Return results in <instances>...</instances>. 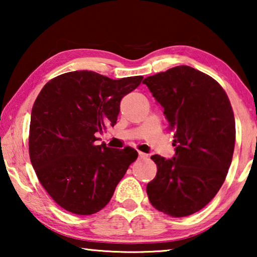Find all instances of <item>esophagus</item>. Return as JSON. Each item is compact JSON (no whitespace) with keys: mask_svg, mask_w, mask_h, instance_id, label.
<instances>
[{"mask_svg":"<svg viewBox=\"0 0 257 257\" xmlns=\"http://www.w3.org/2000/svg\"><path fill=\"white\" fill-rule=\"evenodd\" d=\"M138 158H139V159H146L147 155L144 154V153H142V152H139V153H138Z\"/></svg>","mask_w":257,"mask_h":257,"instance_id":"1","label":"esophagus"}]
</instances>
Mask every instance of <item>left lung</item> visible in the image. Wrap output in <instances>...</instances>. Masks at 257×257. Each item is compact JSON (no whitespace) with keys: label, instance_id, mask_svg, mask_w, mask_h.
I'll list each match as a JSON object with an SVG mask.
<instances>
[{"label":"left lung","instance_id":"left-lung-1","mask_svg":"<svg viewBox=\"0 0 257 257\" xmlns=\"http://www.w3.org/2000/svg\"><path fill=\"white\" fill-rule=\"evenodd\" d=\"M164 108L176 156L153 155L158 172L147 184L152 205L173 217L207 205L231 164L236 124L227 93L206 73L178 66L143 81Z\"/></svg>","mask_w":257,"mask_h":257}]
</instances>
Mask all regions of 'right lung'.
<instances>
[{
	"label": "right lung",
	"mask_w": 257,
	"mask_h": 257,
	"mask_svg": "<svg viewBox=\"0 0 257 257\" xmlns=\"http://www.w3.org/2000/svg\"><path fill=\"white\" fill-rule=\"evenodd\" d=\"M143 78L113 80L94 71H72L51 79L38 94L29 127L30 162L43 188L66 211H101L136 161L137 151L96 145L95 134L116 123L121 99Z\"/></svg>",
	"instance_id": "obj_1"
}]
</instances>
